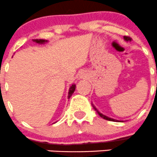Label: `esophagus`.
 Segmentation results:
<instances>
[{"label": "esophagus", "instance_id": "1", "mask_svg": "<svg viewBox=\"0 0 157 157\" xmlns=\"http://www.w3.org/2000/svg\"><path fill=\"white\" fill-rule=\"evenodd\" d=\"M80 77H81V78H83V77H84V75H83V73H80Z\"/></svg>", "mask_w": 157, "mask_h": 157}]
</instances>
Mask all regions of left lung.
Wrapping results in <instances>:
<instances>
[{"instance_id":"left-lung-1","label":"left lung","mask_w":157,"mask_h":157,"mask_svg":"<svg viewBox=\"0 0 157 157\" xmlns=\"http://www.w3.org/2000/svg\"><path fill=\"white\" fill-rule=\"evenodd\" d=\"M124 40H126V41H127V42H128V41L130 42V41H131V38L128 37V36H124ZM92 106H93V107H94V109L96 110V112H97V113L99 114V116H100V117H102V118H103V119L106 120V121H115V122H117V121H118V122H124V121H118V120L113 119V118H111V117H107V116L104 115V114L101 113H100V111H99L98 109H97V108H96V106H94V105L93 104V103H92Z\"/></svg>"}]
</instances>
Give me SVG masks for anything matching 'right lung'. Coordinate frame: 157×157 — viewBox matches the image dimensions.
Instances as JSON below:
<instances>
[{
    "label": "right lung",
    "instance_id": "add662e5",
    "mask_svg": "<svg viewBox=\"0 0 157 157\" xmlns=\"http://www.w3.org/2000/svg\"><path fill=\"white\" fill-rule=\"evenodd\" d=\"M33 40V42H35L36 44H44L48 43V40H43V39H34V40ZM75 89H76V84L72 83V84H71V86H70L69 92H68V97H67L68 99H69L70 97L72 96V94H74Z\"/></svg>",
    "mask_w": 157,
    "mask_h": 157
}]
</instances>
